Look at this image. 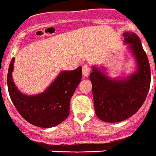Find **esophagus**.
I'll return each instance as SVG.
<instances>
[{
	"label": "esophagus",
	"mask_w": 156,
	"mask_h": 156,
	"mask_svg": "<svg viewBox=\"0 0 156 156\" xmlns=\"http://www.w3.org/2000/svg\"><path fill=\"white\" fill-rule=\"evenodd\" d=\"M82 71H83V76L84 77H86L89 75V73L91 72V69H90L88 65H84L83 66V68H82Z\"/></svg>",
	"instance_id": "1"
}]
</instances>
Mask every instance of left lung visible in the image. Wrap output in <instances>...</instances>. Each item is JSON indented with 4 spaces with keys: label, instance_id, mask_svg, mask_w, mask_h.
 <instances>
[{
    "label": "left lung",
    "instance_id": "left-lung-1",
    "mask_svg": "<svg viewBox=\"0 0 156 156\" xmlns=\"http://www.w3.org/2000/svg\"><path fill=\"white\" fill-rule=\"evenodd\" d=\"M123 36L136 61V71L126 78L111 79L103 69L94 66L89 76L95 114L100 120L110 123L128 119L137 112L151 83L150 65L140 39L133 32H125Z\"/></svg>",
    "mask_w": 156,
    "mask_h": 156
}]
</instances>
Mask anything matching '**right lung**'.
<instances>
[{"instance_id": "add662e5", "label": "right lung", "mask_w": 156, "mask_h": 156, "mask_svg": "<svg viewBox=\"0 0 156 156\" xmlns=\"http://www.w3.org/2000/svg\"><path fill=\"white\" fill-rule=\"evenodd\" d=\"M12 58L8 72V89L12 102L23 118L41 128L58 126L69 115L70 99L82 78L81 66L72 71H62L46 91L27 95L18 90L12 80Z\"/></svg>"}]
</instances>
